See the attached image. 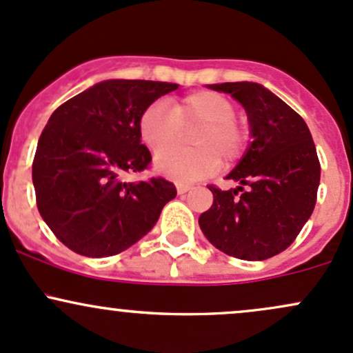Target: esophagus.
<instances>
[{
	"instance_id": "1",
	"label": "esophagus",
	"mask_w": 353,
	"mask_h": 353,
	"mask_svg": "<svg viewBox=\"0 0 353 353\" xmlns=\"http://www.w3.org/2000/svg\"><path fill=\"white\" fill-rule=\"evenodd\" d=\"M192 187H188V185H183V183H178L176 185V192L180 193V195H183V193H187L188 190H190Z\"/></svg>"
}]
</instances>
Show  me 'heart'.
I'll return each mask as SVG.
<instances>
[{"instance_id": "b5f03b06", "label": "heart", "mask_w": 353, "mask_h": 353, "mask_svg": "<svg viewBox=\"0 0 353 353\" xmlns=\"http://www.w3.org/2000/svg\"><path fill=\"white\" fill-rule=\"evenodd\" d=\"M237 108L229 97L214 90H196L172 105L153 102L138 119L143 143L160 154L154 166L161 175L176 181H193L215 173L221 160L237 161L249 141L248 126L236 116ZM197 126L191 135L193 150H166L179 139L181 129ZM165 151L163 152L162 150Z\"/></svg>"}]
</instances>
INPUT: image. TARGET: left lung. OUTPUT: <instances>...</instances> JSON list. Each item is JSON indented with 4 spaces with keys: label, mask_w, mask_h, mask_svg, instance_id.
I'll list each match as a JSON object with an SVG mask.
<instances>
[{
    "label": "left lung",
    "mask_w": 353,
    "mask_h": 353,
    "mask_svg": "<svg viewBox=\"0 0 353 353\" xmlns=\"http://www.w3.org/2000/svg\"><path fill=\"white\" fill-rule=\"evenodd\" d=\"M210 89L244 105L254 141L227 175L241 187L225 192L208 185L214 203L200 215V229L229 256L269 259L293 244L316 203L321 168L312 132L296 111L263 85L225 82Z\"/></svg>",
    "instance_id": "8db88e82"
}]
</instances>
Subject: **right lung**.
<instances>
[{
  "instance_id": "1",
  "label": "right lung",
  "mask_w": 353,
  "mask_h": 353,
  "mask_svg": "<svg viewBox=\"0 0 353 353\" xmlns=\"http://www.w3.org/2000/svg\"><path fill=\"white\" fill-rule=\"evenodd\" d=\"M154 81H104L63 102L41 131L32 176L37 207L55 237L87 257L114 256L146 236L170 200L161 176L126 181L150 168L138 119L176 90Z\"/></svg>"
}]
</instances>
